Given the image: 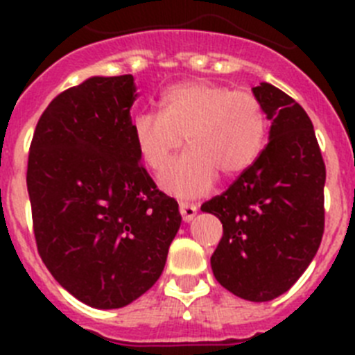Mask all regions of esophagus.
Here are the masks:
<instances>
[{
    "label": "esophagus",
    "instance_id": "esophagus-1",
    "mask_svg": "<svg viewBox=\"0 0 355 355\" xmlns=\"http://www.w3.org/2000/svg\"><path fill=\"white\" fill-rule=\"evenodd\" d=\"M180 211L181 216H183V220L190 222L197 215V206L192 205V202H180Z\"/></svg>",
    "mask_w": 355,
    "mask_h": 355
}]
</instances>
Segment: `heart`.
I'll list each match as a JSON object with an SVG mask.
<instances>
[{
    "label": "heart",
    "mask_w": 355,
    "mask_h": 355,
    "mask_svg": "<svg viewBox=\"0 0 355 355\" xmlns=\"http://www.w3.org/2000/svg\"><path fill=\"white\" fill-rule=\"evenodd\" d=\"M131 130L144 162L158 172L187 140L190 149L162 175V184L175 196L196 197L208 192L218 172L234 178L256 162L265 144L266 115L247 90L190 80L163 94L162 112L135 115Z\"/></svg>",
    "instance_id": "1"
}]
</instances>
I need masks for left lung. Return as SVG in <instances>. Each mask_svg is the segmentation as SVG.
<instances>
[{"instance_id":"obj_1","label":"left lung","mask_w":355,"mask_h":355,"mask_svg":"<svg viewBox=\"0 0 355 355\" xmlns=\"http://www.w3.org/2000/svg\"><path fill=\"white\" fill-rule=\"evenodd\" d=\"M272 122L256 162L200 206L222 222L211 270L240 299L266 302L290 290L324 234L325 163L311 119L270 83L252 89Z\"/></svg>"}]
</instances>
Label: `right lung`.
<instances>
[{
  "mask_svg": "<svg viewBox=\"0 0 355 355\" xmlns=\"http://www.w3.org/2000/svg\"><path fill=\"white\" fill-rule=\"evenodd\" d=\"M131 74L94 76L64 90L37 122L26 184L37 249L78 300L117 309L159 279L181 225L131 130Z\"/></svg>",
  "mask_w": 355,
  "mask_h": 355,
  "instance_id": "right-lung-1",
  "label": "right lung"
}]
</instances>
